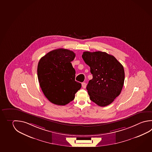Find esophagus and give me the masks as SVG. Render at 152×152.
Returning a JSON list of instances; mask_svg holds the SVG:
<instances>
[{
	"label": "esophagus",
	"mask_w": 152,
	"mask_h": 152,
	"mask_svg": "<svg viewBox=\"0 0 152 152\" xmlns=\"http://www.w3.org/2000/svg\"><path fill=\"white\" fill-rule=\"evenodd\" d=\"M82 87L83 88H85L86 87V83H82Z\"/></svg>",
	"instance_id": "34e87169"
}]
</instances>
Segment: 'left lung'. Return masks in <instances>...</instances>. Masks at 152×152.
Segmentation results:
<instances>
[{"label":"left lung","mask_w":152,"mask_h":152,"mask_svg":"<svg viewBox=\"0 0 152 152\" xmlns=\"http://www.w3.org/2000/svg\"><path fill=\"white\" fill-rule=\"evenodd\" d=\"M82 57L93 75L86 87L90 99L100 107L110 104L121 94L124 85L123 66L105 52L85 51Z\"/></svg>","instance_id":"8db88e82"}]
</instances>
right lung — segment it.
I'll return each mask as SVG.
<instances>
[{
    "label": "right lung",
    "instance_id": "1",
    "mask_svg": "<svg viewBox=\"0 0 152 152\" xmlns=\"http://www.w3.org/2000/svg\"><path fill=\"white\" fill-rule=\"evenodd\" d=\"M75 57L72 51L61 48L50 51L39 61V85L45 96L55 104L69 103L81 87V83L75 81V71L71 63Z\"/></svg>",
    "mask_w": 152,
    "mask_h": 152
}]
</instances>
